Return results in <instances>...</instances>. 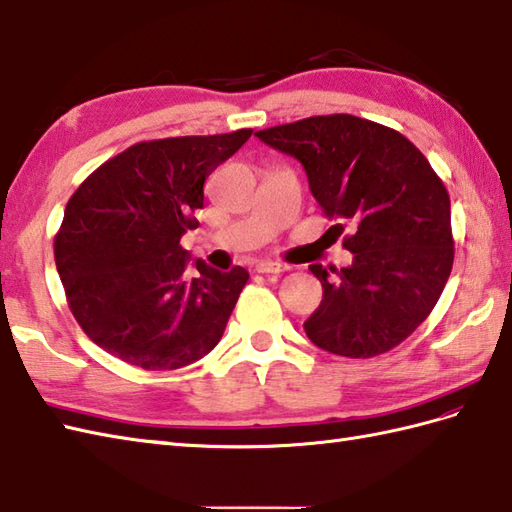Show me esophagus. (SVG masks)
I'll use <instances>...</instances> for the list:
<instances>
[{"label": "esophagus", "instance_id": "1", "mask_svg": "<svg viewBox=\"0 0 512 512\" xmlns=\"http://www.w3.org/2000/svg\"><path fill=\"white\" fill-rule=\"evenodd\" d=\"M255 270H257V273H262V275H279V273H284L286 266H281L277 262H259L255 266Z\"/></svg>", "mask_w": 512, "mask_h": 512}]
</instances>
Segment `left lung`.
Returning a JSON list of instances; mask_svg holds the SVG:
<instances>
[{
	"label": "left lung",
	"mask_w": 512,
	"mask_h": 512,
	"mask_svg": "<svg viewBox=\"0 0 512 512\" xmlns=\"http://www.w3.org/2000/svg\"><path fill=\"white\" fill-rule=\"evenodd\" d=\"M295 156L328 217L352 222V266L312 264L323 299L303 323L321 350L372 358L400 345L436 306L453 268L451 200L409 138L352 114L255 132ZM339 235L343 233V224Z\"/></svg>",
	"instance_id": "8db88e82"
}]
</instances>
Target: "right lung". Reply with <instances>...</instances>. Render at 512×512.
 <instances>
[{
  "label": "right lung",
  "instance_id": "obj_1",
  "mask_svg": "<svg viewBox=\"0 0 512 512\" xmlns=\"http://www.w3.org/2000/svg\"><path fill=\"white\" fill-rule=\"evenodd\" d=\"M253 134L136 143L90 173L54 235V262L76 323L105 352L151 369H178L220 343L248 270L195 262L180 237L198 228L204 180Z\"/></svg>",
  "mask_w": 512,
  "mask_h": 512
}]
</instances>
